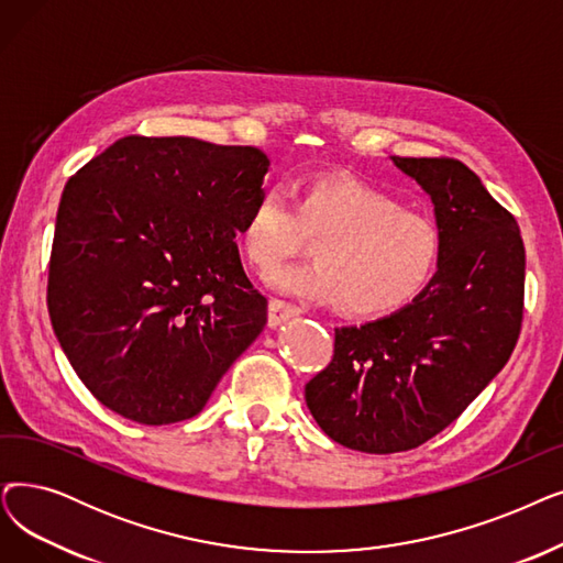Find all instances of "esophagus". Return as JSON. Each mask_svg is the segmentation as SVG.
Listing matches in <instances>:
<instances>
[{
	"instance_id": "esophagus-1",
	"label": "esophagus",
	"mask_w": 563,
	"mask_h": 563,
	"mask_svg": "<svg viewBox=\"0 0 563 563\" xmlns=\"http://www.w3.org/2000/svg\"><path fill=\"white\" fill-rule=\"evenodd\" d=\"M301 308L289 303V301H283V299H272L268 301V327H278L280 322L289 320V317L299 314Z\"/></svg>"
}]
</instances>
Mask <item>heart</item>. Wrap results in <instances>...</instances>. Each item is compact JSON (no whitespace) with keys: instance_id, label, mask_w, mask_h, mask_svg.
I'll return each mask as SVG.
<instances>
[{"instance_id":"b5f03b06","label":"heart","mask_w":563,"mask_h":563,"mask_svg":"<svg viewBox=\"0 0 563 563\" xmlns=\"http://www.w3.org/2000/svg\"><path fill=\"white\" fill-rule=\"evenodd\" d=\"M314 239V262L272 274V285L356 320L407 308L432 283L444 260V234L388 192L363 181L314 175L295 200L264 188L236 228L241 257L266 274L301 255Z\"/></svg>"}]
</instances>
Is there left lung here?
Instances as JSON below:
<instances>
[{"mask_svg":"<svg viewBox=\"0 0 563 563\" xmlns=\"http://www.w3.org/2000/svg\"><path fill=\"white\" fill-rule=\"evenodd\" d=\"M434 202L444 260L407 308L335 329L333 356L306 402L333 442L411 451L451 426L510 358L525 312L518 221L455 158H400Z\"/></svg>","mask_w":563,"mask_h":563,"instance_id":"8db88e82","label":"left lung"}]
</instances>
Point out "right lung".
Here are the masks:
<instances>
[{
    "mask_svg": "<svg viewBox=\"0 0 563 563\" xmlns=\"http://www.w3.org/2000/svg\"><path fill=\"white\" fill-rule=\"evenodd\" d=\"M257 146L126 135L62 192L47 312L91 396L142 426L192 419L266 324L236 228Z\"/></svg>",
    "mask_w": 563,
    "mask_h": 563,
    "instance_id": "obj_1",
    "label": "right lung"
}]
</instances>
